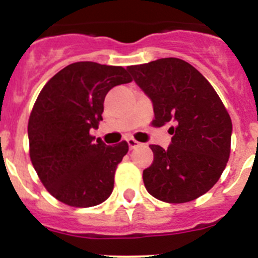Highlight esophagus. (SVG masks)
Segmentation results:
<instances>
[{"label": "esophagus", "instance_id": "34e87169", "mask_svg": "<svg viewBox=\"0 0 258 258\" xmlns=\"http://www.w3.org/2000/svg\"><path fill=\"white\" fill-rule=\"evenodd\" d=\"M126 142H127V146H129V149L131 150L137 149V147L141 145L140 142H137V141L133 140V138H129V140H126Z\"/></svg>", "mask_w": 258, "mask_h": 258}]
</instances>
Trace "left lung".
Segmentation results:
<instances>
[{
  "label": "left lung",
  "instance_id": "left-lung-1",
  "mask_svg": "<svg viewBox=\"0 0 258 258\" xmlns=\"http://www.w3.org/2000/svg\"><path fill=\"white\" fill-rule=\"evenodd\" d=\"M151 99L155 126L172 124L166 150L151 145L146 190L165 203H187L213 187L230 156L232 124L222 101L190 63L163 58L126 68Z\"/></svg>",
  "mask_w": 258,
  "mask_h": 258
}]
</instances>
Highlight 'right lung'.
Masks as SVG:
<instances>
[{
    "mask_svg": "<svg viewBox=\"0 0 258 258\" xmlns=\"http://www.w3.org/2000/svg\"><path fill=\"white\" fill-rule=\"evenodd\" d=\"M132 81L122 67L77 61L59 71L38 94L28 121L29 156L46 190L71 207H94L113 190L125 141L107 146L97 129L107 93Z\"/></svg>",
    "mask_w": 258,
    "mask_h": 258,
    "instance_id": "1",
    "label": "right lung"
}]
</instances>
